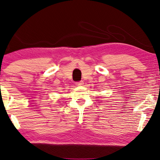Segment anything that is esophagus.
I'll return each instance as SVG.
<instances>
[{
	"mask_svg": "<svg viewBox=\"0 0 160 160\" xmlns=\"http://www.w3.org/2000/svg\"><path fill=\"white\" fill-rule=\"evenodd\" d=\"M76 84L77 85V86H82V85L84 84V82H83V81H80V82H76Z\"/></svg>",
	"mask_w": 160,
	"mask_h": 160,
	"instance_id": "obj_1",
	"label": "esophagus"
}]
</instances>
